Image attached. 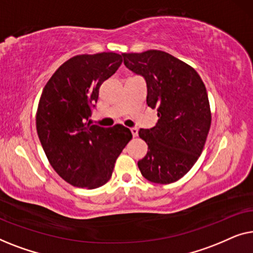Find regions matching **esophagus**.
<instances>
[{
  "label": "esophagus",
  "mask_w": 253,
  "mask_h": 253,
  "mask_svg": "<svg viewBox=\"0 0 253 253\" xmlns=\"http://www.w3.org/2000/svg\"><path fill=\"white\" fill-rule=\"evenodd\" d=\"M131 133H132V136L133 137H137L138 136V129L136 126H133V127H131Z\"/></svg>",
  "instance_id": "1"
}]
</instances>
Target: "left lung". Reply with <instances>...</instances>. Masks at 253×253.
Here are the masks:
<instances>
[{
  "label": "left lung",
  "mask_w": 253,
  "mask_h": 253,
  "mask_svg": "<svg viewBox=\"0 0 253 253\" xmlns=\"http://www.w3.org/2000/svg\"><path fill=\"white\" fill-rule=\"evenodd\" d=\"M124 65L146 82V102L158 109L159 121L140 129L147 154L138 161L141 175L150 182L178 181L202 154L211 126L205 85L195 69L161 50L123 53Z\"/></svg>",
  "instance_id": "1"
}]
</instances>
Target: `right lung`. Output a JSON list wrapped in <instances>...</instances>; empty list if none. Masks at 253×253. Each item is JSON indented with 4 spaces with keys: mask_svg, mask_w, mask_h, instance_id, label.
I'll list each match as a JSON object with an SVG mask.
<instances>
[{
    "mask_svg": "<svg viewBox=\"0 0 253 253\" xmlns=\"http://www.w3.org/2000/svg\"><path fill=\"white\" fill-rule=\"evenodd\" d=\"M122 64L116 53L77 55L44 86L37 112L40 143L54 170L77 188L96 189L112 177L121 152L132 139L127 127L91 126L99 88Z\"/></svg>",
    "mask_w": 253,
    "mask_h": 253,
    "instance_id": "add662e5",
    "label": "right lung"
}]
</instances>
